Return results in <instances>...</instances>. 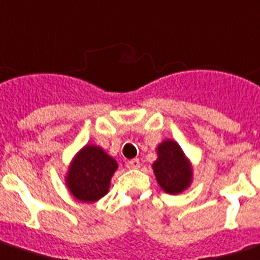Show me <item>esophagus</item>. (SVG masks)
<instances>
[{
  "mask_svg": "<svg viewBox=\"0 0 260 260\" xmlns=\"http://www.w3.org/2000/svg\"><path fill=\"white\" fill-rule=\"evenodd\" d=\"M128 165H129V168H132V169H138V168H140V161H139L138 158H135V159H131V161L128 162Z\"/></svg>",
  "mask_w": 260,
  "mask_h": 260,
  "instance_id": "esophagus-1",
  "label": "esophagus"
}]
</instances>
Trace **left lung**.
Instances as JSON below:
<instances>
[{
    "mask_svg": "<svg viewBox=\"0 0 260 260\" xmlns=\"http://www.w3.org/2000/svg\"><path fill=\"white\" fill-rule=\"evenodd\" d=\"M158 158L152 164L159 187L170 195H177L191 185L192 166L181 147L174 140H164L156 148Z\"/></svg>",
    "mask_w": 260,
    "mask_h": 260,
    "instance_id": "obj_1",
    "label": "left lung"
}]
</instances>
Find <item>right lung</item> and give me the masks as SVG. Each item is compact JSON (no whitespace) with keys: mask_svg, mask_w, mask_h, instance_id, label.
Masks as SVG:
<instances>
[{"mask_svg":"<svg viewBox=\"0 0 260 260\" xmlns=\"http://www.w3.org/2000/svg\"><path fill=\"white\" fill-rule=\"evenodd\" d=\"M118 165L113 156L94 144H87L69 165L67 185L77 201L92 203L109 192L110 180Z\"/></svg>","mask_w":260,"mask_h":260,"instance_id":"1","label":"right lung"}]
</instances>
